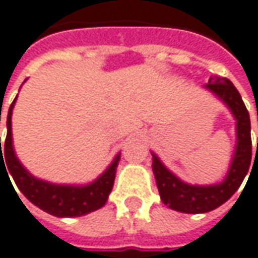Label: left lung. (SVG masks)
I'll return each instance as SVG.
<instances>
[{"label": "left lung", "instance_id": "1", "mask_svg": "<svg viewBox=\"0 0 258 258\" xmlns=\"http://www.w3.org/2000/svg\"><path fill=\"white\" fill-rule=\"evenodd\" d=\"M205 88L212 91L221 101H224L237 119V149L225 180L219 185L212 186L187 185L170 173L153 154V172L163 204L185 214L209 212L225 204L238 190L251 164L250 114L241 99L240 92L230 79L221 76L211 78Z\"/></svg>", "mask_w": 258, "mask_h": 258}]
</instances>
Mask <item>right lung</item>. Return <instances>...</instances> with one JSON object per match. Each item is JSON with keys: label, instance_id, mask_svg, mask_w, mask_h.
Segmentation results:
<instances>
[{"label": "right lung", "instance_id": "right-lung-1", "mask_svg": "<svg viewBox=\"0 0 258 258\" xmlns=\"http://www.w3.org/2000/svg\"><path fill=\"white\" fill-rule=\"evenodd\" d=\"M16 99L13 101L11 107L8 109V115H7V137L6 143H4V149H1L0 137V176L1 166H4L3 169H6L7 176L8 174L13 176V179H14L18 189L21 190V194L26 196L31 204H34L36 207H39L44 212L54 215V217H60V218H63V217H81V215L89 214L92 211H96V209L104 207L107 202L108 195L111 194L112 186H114L115 170H117L118 162H119V154L115 157V160L112 162V164L108 167L107 170L101 174L95 182H92L88 186L51 185V183L36 179L34 176H31L23 167L21 163L18 162L14 149H13L11 114H13ZM8 179H10V176H8ZM10 183H11V180H10Z\"/></svg>", "mask_w": 258, "mask_h": 258}]
</instances>
